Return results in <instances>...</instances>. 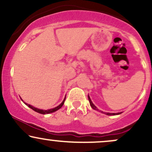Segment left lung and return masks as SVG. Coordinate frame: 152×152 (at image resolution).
<instances>
[{"label":"left lung","instance_id":"1","mask_svg":"<svg viewBox=\"0 0 152 152\" xmlns=\"http://www.w3.org/2000/svg\"><path fill=\"white\" fill-rule=\"evenodd\" d=\"M88 101H89L90 105L92 107V109H94V110H96V111H99V109H97V108L95 106V105H94L93 103H92L91 100V99H90V97H89V96H88ZM100 111V112H102V113H104V114L109 115V116H112V115H116V114H121V113H117V114H115V113H104V112H103V111Z\"/></svg>","mask_w":152,"mask_h":152}]
</instances>
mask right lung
I'll use <instances>...</instances> for the list:
<instances>
[{
  "mask_svg": "<svg viewBox=\"0 0 152 152\" xmlns=\"http://www.w3.org/2000/svg\"><path fill=\"white\" fill-rule=\"evenodd\" d=\"M65 99H66V97L65 99H64V101H63L61 104H60V105H58V106H56V107L53 108V109H48V110H43V109H37V108H35L34 107V106H31L30 104H27L26 103H25V104L27 105L28 106L29 108H31V109H33L34 111H36V112L39 113V114H50V113H53V112H55L56 111H57V110H58L59 109H61V108L62 107V106L64 105V102H65Z\"/></svg>",
  "mask_w": 152,
  "mask_h": 152,
  "instance_id": "obj_1",
  "label": "right lung"
}]
</instances>
